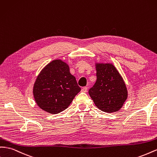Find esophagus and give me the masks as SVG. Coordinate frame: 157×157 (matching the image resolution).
Listing matches in <instances>:
<instances>
[{
	"label": "esophagus",
	"mask_w": 157,
	"mask_h": 157,
	"mask_svg": "<svg viewBox=\"0 0 157 157\" xmlns=\"http://www.w3.org/2000/svg\"><path fill=\"white\" fill-rule=\"evenodd\" d=\"M87 90H88V88H87V87H83V88L81 89V92H87Z\"/></svg>",
	"instance_id": "esophagus-1"
}]
</instances>
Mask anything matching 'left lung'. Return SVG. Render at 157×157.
<instances>
[{
    "mask_svg": "<svg viewBox=\"0 0 157 157\" xmlns=\"http://www.w3.org/2000/svg\"><path fill=\"white\" fill-rule=\"evenodd\" d=\"M96 82L88 91L101 111H119L128 98V90L121 75L112 63H96Z\"/></svg>",
    "mask_w": 157,
    "mask_h": 157,
    "instance_id": "left-lung-1",
    "label": "left lung"
}]
</instances>
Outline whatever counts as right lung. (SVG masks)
Listing matches in <instances>:
<instances>
[{
    "mask_svg": "<svg viewBox=\"0 0 157 157\" xmlns=\"http://www.w3.org/2000/svg\"><path fill=\"white\" fill-rule=\"evenodd\" d=\"M69 65L56 59L46 65L33 84V94L36 104L49 113L57 114L68 108L80 91Z\"/></svg>",
    "mask_w": 157,
    "mask_h": 157,
    "instance_id": "1",
    "label": "right lung"
}]
</instances>
